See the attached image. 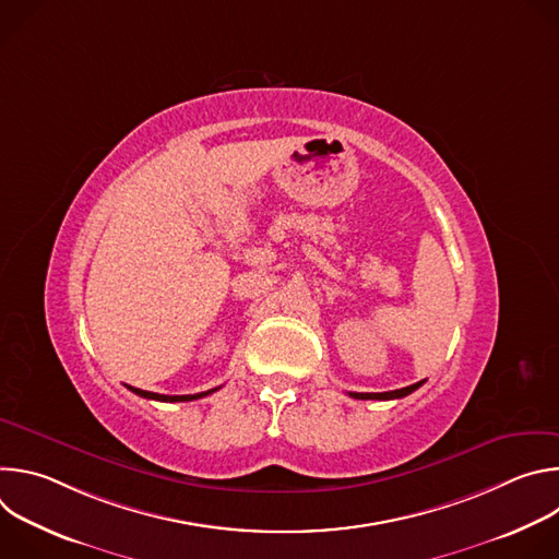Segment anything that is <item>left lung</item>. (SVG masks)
I'll list each match as a JSON object with an SVG mask.
<instances>
[{"label": "left lung", "instance_id": "1", "mask_svg": "<svg viewBox=\"0 0 559 559\" xmlns=\"http://www.w3.org/2000/svg\"><path fill=\"white\" fill-rule=\"evenodd\" d=\"M425 380L416 382V384H409V386H403V389H395V391H382V393H356V391H349L352 397H356V401H393V397H405L409 395L412 391H416L418 386H423Z\"/></svg>", "mask_w": 559, "mask_h": 559}]
</instances>
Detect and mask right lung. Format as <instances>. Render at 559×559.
<instances>
[{
    "mask_svg": "<svg viewBox=\"0 0 559 559\" xmlns=\"http://www.w3.org/2000/svg\"><path fill=\"white\" fill-rule=\"evenodd\" d=\"M128 389H130V391H134L136 395H141V397H147V401H162V403H188V401H199V397H205V395L214 393L218 386L207 389V391H201V393H188V395H164V393L143 391V389H136V386H128Z\"/></svg>",
    "mask_w": 559,
    "mask_h": 559,
    "instance_id": "add662e5",
    "label": "right lung"
}]
</instances>
